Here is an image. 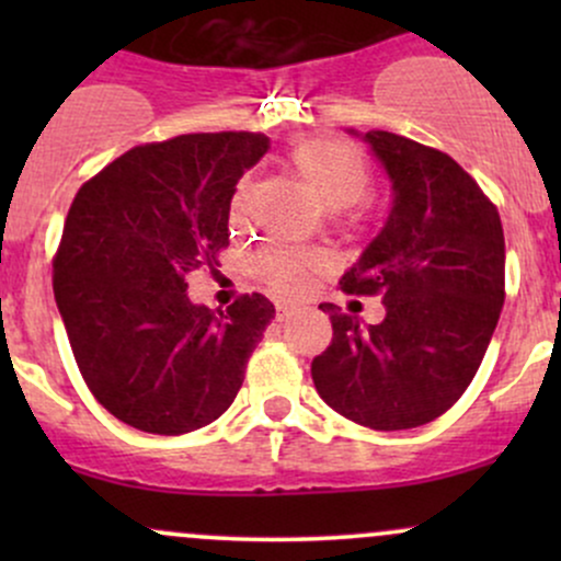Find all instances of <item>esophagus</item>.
Here are the masks:
<instances>
[{
  "mask_svg": "<svg viewBox=\"0 0 561 561\" xmlns=\"http://www.w3.org/2000/svg\"><path fill=\"white\" fill-rule=\"evenodd\" d=\"M293 317H298V308L287 306V302H279V306H276V321H287Z\"/></svg>",
  "mask_w": 561,
  "mask_h": 561,
  "instance_id": "1",
  "label": "esophagus"
}]
</instances>
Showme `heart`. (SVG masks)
Returning a JSON list of instances; mask_svg holds the SVG:
<instances>
[{
    "mask_svg": "<svg viewBox=\"0 0 561 561\" xmlns=\"http://www.w3.org/2000/svg\"><path fill=\"white\" fill-rule=\"evenodd\" d=\"M287 165L321 208L330 214H340V210L356 205L371 182L369 160L353 141L340 137H313L300 141L289 150ZM244 186L248 182H242L237 190L234 208L242 203ZM319 266V255L300 253V250H274L255 261V272L266 279V285L276 295H285V298H298L306 293Z\"/></svg>",
    "mask_w": 561,
    "mask_h": 561,
    "instance_id": "heart-1",
    "label": "heart"
}]
</instances>
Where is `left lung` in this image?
<instances>
[{
	"label": "left lung",
	"mask_w": 561,
	"mask_h": 561,
	"mask_svg": "<svg viewBox=\"0 0 561 561\" xmlns=\"http://www.w3.org/2000/svg\"><path fill=\"white\" fill-rule=\"evenodd\" d=\"M390 179V214L343 274L345 293L382 295L364 324L332 302V343L313 358L319 396L371 430L437 420L480 369L504 306V229L495 205L446 152L398 134L356 131Z\"/></svg>",
	"instance_id": "left-lung-1"
}]
</instances>
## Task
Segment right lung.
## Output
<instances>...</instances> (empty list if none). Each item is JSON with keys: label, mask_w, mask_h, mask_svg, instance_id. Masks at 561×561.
I'll return each instance as SVG.
<instances>
[{"label": "right lung", "mask_w": 561, "mask_h": 561, "mask_svg": "<svg viewBox=\"0 0 561 561\" xmlns=\"http://www.w3.org/2000/svg\"><path fill=\"white\" fill-rule=\"evenodd\" d=\"M250 131L184 134L134 147L89 179L55 255V300L94 398L141 433L182 435L229 409L274 319L253 293L227 311L186 295V276L229 244L237 182L266 156Z\"/></svg>", "instance_id": "1"}]
</instances>
